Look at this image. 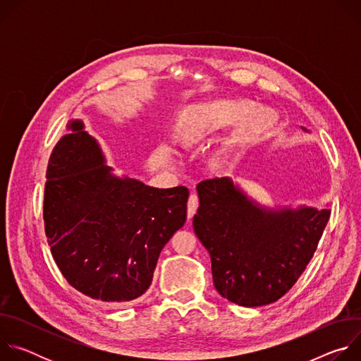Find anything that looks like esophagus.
Segmentation results:
<instances>
[{
	"label": "esophagus",
	"mask_w": 361,
	"mask_h": 361,
	"mask_svg": "<svg viewBox=\"0 0 361 361\" xmlns=\"http://www.w3.org/2000/svg\"><path fill=\"white\" fill-rule=\"evenodd\" d=\"M197 207H198V195L195 192H191L190 198H188V204H187V216H188V220L192 219V216L195 214L197 212Z\"/></svg>",
	"instance_id": "1"
}]
</instances>
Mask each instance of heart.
Here are the masks:
<instances>
[{"instance_id":"heart-1","label":"heart","mask_w":361,"mask_h":361,"mask_svg":"<svg viewBox=\"0 0 361 361\" xmlns=\"http://www.w3.org/2000/svg\"><path fill=\"white\" fill-rule=\"evenodd\" d=\"M254 110V102L247 99H219L212 102H200L187 107L178 120L177 133L181 140L195 144L250 114L245 118L247 131L259 130L266 120Z\"/></svg>"}]
</instances>
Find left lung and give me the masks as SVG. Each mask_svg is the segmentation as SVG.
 Returning <instances> with one entry per match:
<instances>
[{
	"label": "left lung",
	"mask_w": 361,
	"mask_h": 361,
	"mask_svg": "<svg viewBox=\"0 0 361 361\" xmlns=\"http://www.w3.org/2000/svg\"><path fill=\"white\" fill-rule=\"evenodd\" d=\"M192 227L212 257L217 291L243 307L281 298L310 263L329 209L270 212L251 202L227 177L197 184Z\"/></svg>",
	"instance_id": "8db88e82"
}]
</instances>
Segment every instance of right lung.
Masks as SVG:
<instances>
[{"label": "right lung", "instance_id": "right-lung-1", "mask_svg": "<svg viewBox=\"0 0 361 361\" xmlns=\"http://www.w3.org/2000/svg\"><path fill=\"white\" fill-rule=\"evenodd\" d=\"M68 128L51 152L44 187L51 254L84 295L131 301L147 291L163 247L184 226L188 188L117 178L82 123Z\"/></svg>", "mask_w": 361, "mask_h": 361}]
</instances>
